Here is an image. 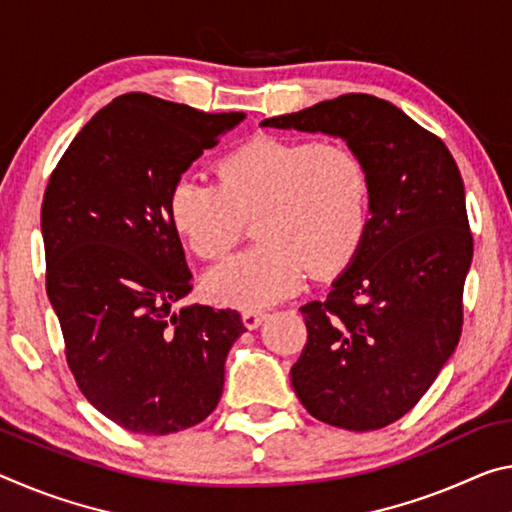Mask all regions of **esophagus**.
<instances>
[{"instance_id":"esophagus-1","label":"esophagus","mask_w":512,"mask_h":512,"mask_svg":"<svg viewBox=\"0 0 512 512\" xmlns=\"http://www.w3.org/2000/svg\"><path fill=\"white\" fill-rule=\"evenodd\" d=\"M266 316H269V314H266L264 310H243L241 312L243 326L250 328V330H255V328L262 326V323L266 321Z\"/></svg>"}]
</instances>
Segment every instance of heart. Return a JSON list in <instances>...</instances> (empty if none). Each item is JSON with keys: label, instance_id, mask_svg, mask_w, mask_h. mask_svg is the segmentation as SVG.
<instances>
[{"label": "heart", "instance_id": "heart-1", "mask_svg": "<svg viewBox=\"0 0 512 512\" xmlns=\"http://www.w3.org/2000/svg\"><path fill=\"white\" fill-rule=\"evenodd\" d=\"M216 180L180 177L168 214L186 246L207 262L230 253L255 218L257 246L207 275L209 296L221 303H275L294 294L307 269H344L367 237L371 173L342 141L255 136L216 161Z\"/></svg>", "mask_w": 512, "mask_h": 512}]
</instances>
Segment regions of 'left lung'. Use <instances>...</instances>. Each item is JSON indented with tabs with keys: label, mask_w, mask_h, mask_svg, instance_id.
<instances>
[{
	"label": "left lung",
	"mask_w": 512,
	"mask_h": 512,
	"mask_svg": "<svg viewBox=\"0 0 512 512\" xmlns=\"http://www.w3.org/2000/svg\"><path fill=\"white\" fill-rule=\"evenodd\" d=\"M262 125L342 136L369 166L367 237L330 294L300 307L291 385L323 424L378 431L415 408L460 342L474 237L458 164L440 136L367 93Z\"/></svg>",
	"instance_id": "left-lung-1"
}]
</instances>
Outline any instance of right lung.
<instances>
[{
	"label": "right lung",
	"mask_w": 512,
	"mask_h": 512,
	"mask_svg": "<svg viewBox=\"0 0 512 512\" xmlns=\"http://www.w3.org/2000/svg\"><path fill=\"white\" fill-rule=\"evenodd\" d=\"M243 120L125 93L72 139L47 182L45 287L81 394L113 424L180 433L212 415L237 310L173 307L193 289L173 184Z\"/></svg>",
	"instance_id": "add662e5"
}]
</instances>
